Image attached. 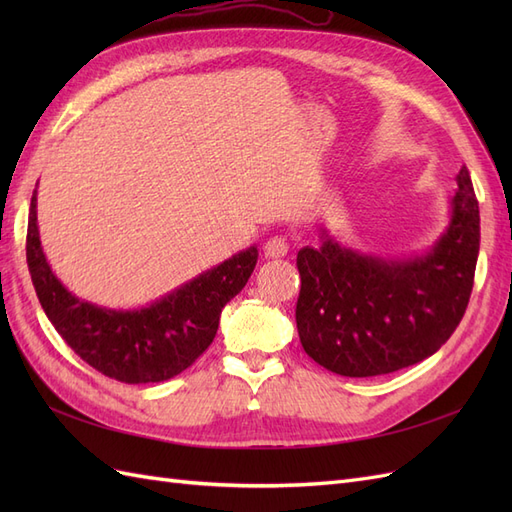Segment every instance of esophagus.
Returning a JSON list of instances; mask_svg holds the SVG:
<instances>
[{"label": "esophagus", "instance_id": "34e87169", "mask_svg": "<svg viewBox=\"0 0 512 512\" xmlns=\"http://www.w3.org/2000/svg\"><path fill=\"white\" fill-rule=\"evenodd\" d=\"M262 250L267 258H282L288 254V241L284 237H271Z\"/></svg>", "mask_w": 512, "mask_h": 512}]
</instances>
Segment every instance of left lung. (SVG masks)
<instances>
[{"mask_svg":"<svg viewBox=\"0 0 512 512\" xmlns=\"http://www.w3.org/2000/svg\"><path fill=\"white\" fill-rule=\"evenodd\" d=\"M451 222L425 254L382 258L337 243L297 254V329L324 369L369 378L421 363L453 335L474 284L480 215L468 168L457 175Z\"/></svg>","mask_w":512,"mask_h":512,"instance_id":"8db88e82","label":"left lung"}]
</instances>
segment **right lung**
Returning a JSON list of instances; mask_svg holds the SVG:
<instances>
[{
	"instance_id": "right-lung-1",
	"label": "right lung",
	"mask_w": 512,
	"mask_h": 512,
	"mask_svg": "<svg viewBox=\"0 0 512 512\" xmlns=\"http://www.w3.org/2000/svg\"><path fill=\"white\" fill-rule=\"evenodd\" d=\"M36 207L34 190L27 267L46 318L87 365L126 384L164 382L188 369L211 346L224 305L243 290L258 260L250 245L147 307H100L74 297L55 277L40 245Z\"/></svg>"
}]
</instances>
